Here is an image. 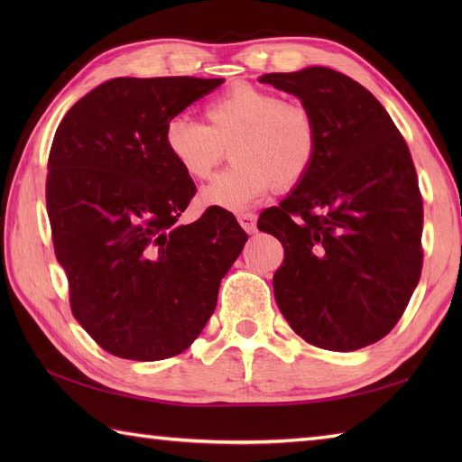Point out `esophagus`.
Returning <instances> with one entry per match:
<instances>
[{
    "label": "esophagus",
    "instance_id": "obj_1",
    "mask_svg": "<svg viewBox=\"0 0 462 462\" xmlns=\"http://www.w3.org/2000/svg\"><path fill=\"white\" fill-rule=\"evenodd\" d=\"M238 222H240V226L246 232H256V214H252V212H240L238 214Z\"/></svg>",
    "mask_w": 462,
    "mask_h": 462
}]
</instances>
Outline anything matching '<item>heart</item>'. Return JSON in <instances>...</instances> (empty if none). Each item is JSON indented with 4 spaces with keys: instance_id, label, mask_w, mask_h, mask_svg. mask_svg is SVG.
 Here are the masks:
<instances>
[{
    "instance_id": "1",
    "label": "heart",
    "mask_w": 462,
    "mask_h": 462,
    "mask_svg": "<svg viewBox=\"0 0 462 462\" xmlns=\"http://www.w3.org/2000/svg\"><path fill=\"white\" fill-rule=\"evenodd\" d=\"M202 125L174 116L164 126L171 159L194 180L210 179L228 149L234 164L200 192L210 208L242 210L276 186H298L316 162L318 125L303 105L276 91L238 83L206 105Z\"/></svg>"
}]
</instances>
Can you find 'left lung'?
Here are the masks:
<instances>
[{
  "label": "left lung",
  "instance_id": "1",
  "mask_svg": "<svg viewBox=\"0 0 462 462\" xmlns=\"http://www.w3.org/2000/svg\"><path fill=\"white\" fill-rule=\"evenodd\" d=\"M260 83L296 95L319 136L306 179L258 218L283 246L278 308L310 346H371L403 316L423 268V199L409 146L375 97L333 69L268 73Z\"/></svg>",
  "mask_w": 462,
  "mask_h": 462
}]
</instances>
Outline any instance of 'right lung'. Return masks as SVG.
<instances>
[{
	"label": "right lung",
	"instance_id": "obj_1",
	"mask_svg": "<svg viewBox=\"0 0 462 462\" xmlns=\"http://www.w3.org/2000/svg\"><path fill=\"white\" fill-rule=\"evenodd\" d=\"M224 79L116 77L59 123L45 200L75 319L116 357H174L200 336L248 234L206 208L180 224L196 186L164 126Z\"/></svg>",
	"mask_w": 462,
	"mask_h": 462
}]
</instances>
